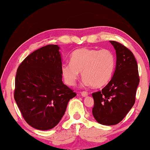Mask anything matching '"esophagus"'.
Listing matches in <instances>:
<instances>
[{"label":"esophagus","instance_id":"obj_1","mask_svg":"<svg viewBox=\"0 0 150 150\" xmlns=\"http://www.w3.org/2000/svg\"><path fill=\"white\" fill-rule=\"evenodd\" d=\"M81 96H83V97H86V96H88V93L87 91H82L81 92Z\"/></svg>","mask_w":150,"mask_h":150}]
</instances>
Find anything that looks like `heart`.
<instances>
[{
    "label": "heart",
    "mask_w": 150,
    "mask_h": 150,
    "mask_svg": "<svg viewBox=\"0 0 150 150\" xmlns=\"http://www.w3.org/2000/svg\"><path fill=\"white\" fill-rule=\"evenodd\" d=\"M115 66V59L110 50L81 48L72 53L70 64L62 65L61 74L65 83L69 86L75 85L79 72H81L86 85L100 88L109 82Z\"/></svg>",
    "instance_id": "1"
}]
</instances>
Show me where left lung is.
<instances>
[{
    "label": "left lung",
    "instance_id": "1",
    "mask_svg": "<svg viewBox=\"0 0 150 150\" xmlns=\"http://www.w3.org/2000/svg\"><path fill=\"white\" fill-rule=\"evenodd\" d=\"M116 50L113 76L102 91L92 93V113L100 124L112 126L124 119L134 105L139 83L138 65L133 53L124 45L110 41Z\"/></svg>",
    "mask_w": 150,
    "mask_h": 150
}]
</instances>
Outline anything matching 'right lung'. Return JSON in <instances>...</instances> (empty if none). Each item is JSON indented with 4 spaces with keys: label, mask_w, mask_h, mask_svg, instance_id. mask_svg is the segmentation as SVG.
Returning <instances> with one entry per match:
<instances>
[{
    "label": "right lung",
    "mask_w": 150,
    "mask_h": 150,
    "mask_svg": "<svg viewBox=\"0 0 150 150\" xmlns=\"http://www.w3.org/2000/svg\"><path fill=\"white\" fill-rule=\"evenodd\" d=\"M57 45L42 47L20 63L15 79L14 99L26 123L41 130L60 122L69 100L76 93L63 84Z\"/></svg>",
    "instance_id": "right-lung-1"
}]
</instances>
